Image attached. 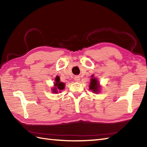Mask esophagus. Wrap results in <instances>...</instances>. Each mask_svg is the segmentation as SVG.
I'll return each instance as SVG.
<instances>
[{"mask_svg": "<svg viewBox=\"0 0 147 147\" xmlns=\"http://www.w3.org/2000/svg\"><path fill=\"white\" fill-rule=\"evenodd\" d=\"M74 81H75L78 82V81H80V76H76L74 77Z\"/></svg>", "mask_w": 147, "mask_h": 147, "instance_id": "34e87169", "label": "esophagus"}]
</instances>
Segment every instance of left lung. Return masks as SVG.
I'll use <instances>...</instances> for the list:
<instances>
[{
	"label": "left lung",
	"instance_id": "obj_1",
	"mask_svg": "<svg viewBox=\"0 0 147 147\" xmlns=\"http://www.w3.org/2000/svg\"><path fill=\"white\" fill-rule=\"evenodd\" d=\"M91 78H92L91 79V82H90L89 85V89L91 90L94 93H99L100 88L99 82L96 78H94L93 75H92Z\"/></svg>",
	"mask_w": 147,
	"mask_h": 147
}]
</instances>
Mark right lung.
<instances>
[{
	"label": "right lung",
	"mask_w": 147,
	"mask_h": 147,
	"mask_svg": "<svg viewBox=\"0 0 147 147\" xmlns=\"http://www.w3.org/2000/svg\"><path fill=\"white\" fill-rule=\"evenodd\" d=\"M55 88L53 89V93H57L58 91H61L65 89V84L63 83L62 82H60V79L58 77L55 78Z\"/></svg>",
	"instance_id": "add662e5"
}]
</instances>
